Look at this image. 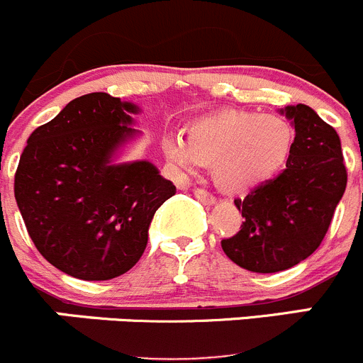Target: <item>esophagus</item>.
<instances>
[{
  "label": "esophagus",
  "mask_w": 363,
  "mask_h": 363,
  "mask_svg": "<svg viewBox=\"0 0 363 363\" xmlns=\"http://www.w3.org/2000/svg\"><path fill=\"white\" fill-rule=\"evenodd\" d=\"M194 196H196L197 199L203 201V203H208V204H213L215 201H217L215 199L213 194H210L208 190H204V189H194Z\"/></svg>",
  "instance_id": "esophagus-1"
}]
</instances>
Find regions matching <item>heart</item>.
Listing matches in <instances>:
<instances>
[{"mask_svg": "<svg viewBox=\"0 0 363 363\" xmlns=\"http://www.w3.org/2000/svg\"><path fill=\"white\" fill-rule=\"evenodd\" d=\"M293 141L295 132L284 118L224 109L194 121L186 138L167 135L162 150L180 173H196L204 164H213V178L220 189L249 194L281 173Z\"/></svg>", "mask_w": 363, "mask_h": 363, "instance_id": "1", "label": "heart"}]
</instances>
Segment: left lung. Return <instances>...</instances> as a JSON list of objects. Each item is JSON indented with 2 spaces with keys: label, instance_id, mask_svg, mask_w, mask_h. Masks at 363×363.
Here are the masks:
<instances>
[{
  "label": "left lung",
  "instance_id": "obj_1",
  "mask_svg": "<svg viewBox=\"0 0 363 363\" xmlns=\"http://www.w3.org/2000/svg\"><path fill=\"white\" fill-rule=\"evenodd\" d=\"M282 113L296 132L286 169L235 199L245 220L220 242L233 263L256 274H275L307 259L321 245L347 183L335 128L303 104Z\"/></svg>",
  "mask_w": 363,
  "mask_h": 363
}]
</instances>
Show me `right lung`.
Here are the masks:
<instances>
[{
	"label": "right lung",
	"mask_w": 363,
	"mask_h": 363,
	"mask_svg": "<svg viewBox=\"0 0 363 363\" xmlns=\"http://www.w3.org/2000/svg\"><path fill=\"white\" fill-rule=\"evenodd\" d=\"M130 113L134 104L109 93L82 95L35 128L21 155L13 194L28 235L75 279L109 281L130 270L153 215L177 192L146 160L111 164L134 135Z\"/></svg>",
	"instance_id": "1"
}]
</instances>
